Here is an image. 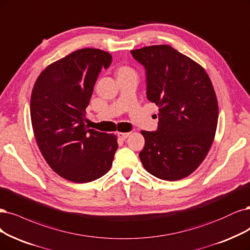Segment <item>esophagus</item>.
<instances>
[{
    "mask_svg": "<svg viewBox=\"0 0 250 250\" xmlns=\"http://www.w3.org/2000/svg\"><path fill=\"white\" fill-rule=\"evenodd\" d=\"M129 135H130V132H119L118 133V136L122 140H126Z\"/></svg>",
    "mask_w": 250,
    "mask_h": 250,
    "instance_id": "obj_1",
    "label": "esophagus"
}]
</instances>
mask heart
Masks as SVG:
<instances>
[{"mask_svg":"<svg viewBox=\"0 0 250 250\" xmlns=\"http://www.w3.org/2000/svg\"><path fill=\"white\" fill-rule=\"evenodd\" d=\"M127 71H132L130 68H128V67H122V68H120V70H119V73L120 72H127Z\"/></svg>","mask_w":250,"mask_h":250,"instance_id":"1","label":"heart"}]
</instances>
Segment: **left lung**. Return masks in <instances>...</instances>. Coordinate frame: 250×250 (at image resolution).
<instances>
[{
  "label": "left lung",
  "instance_id": "1",
  "mask_svg": "<svg viewBox=\"0 0 250 250\" xmlns=\"http://www.w3.org/2000/svg\"><path fill=\"white\" fill-rule=\"evenodd\" d=\"M146 70L147 98L159 107L156 131L145 137L140 159L158 179L177 181L194 171L211 148L218 104L204 68L169 45L131 50Z\"/></svg>",
  "mask_w": 250,
  "mask_h": 250
}]
</instances>
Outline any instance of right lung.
<instances>
[{"label":"right lung","instance_id":"obj_1","mask_svg":"<svg viewBox=\"0 0 250 250\" xmlns=\"http://www.w3.org/2000/svg\"><path fill=\"white\" fill-rule=\"evenodd\" d=\"M110 54L96 48L73 51L43 70L31 96L34 134L43 157L58 175L88 183L109 170L118 149L114 134L84 125L85 108Z\"/></svg>","mask_w":250,"mask_h":250}]
</instances>
